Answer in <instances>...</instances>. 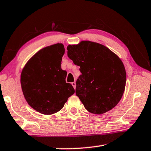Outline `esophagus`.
<instances>
[{"instance_id": "esophagus-1", "label": "esophagus", "mask_w": 151, "mask_h": 151, "mask_svg": "<svg viewBox=\"0 0 151 151\" xmlns=\"http://www.w3.org/2000/svg\"><path fill=\"white\" fill-rule=\"evenodd\" d=\"M71 84H72V85L74 87V88H76V83H75V82H73V83H72Z\"/></svg>"}]
</instances>
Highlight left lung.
Wrapping results in <instances>:
<instances>
[{
	"instance_id": "8db88e82",
	"label": "left lung",
	"mask_w": 151,
	"mask_h": 151,
	"mask_svg": "<svg viewBox=\"0 0 151 151\" xmlns=\"http://www.w3.org/2000/svg\"><path fill=\"white\" fill-rule=\"evenodd\" d=\"M67 50L68 58L80 66L76 94L85 108L97 114L113 109L126 85V71L118 56L105 46L88 40L68 45Z\"/></svg>"
}]
</instances>
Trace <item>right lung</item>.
<instances>
[{
    "label": "right lung",
    "mask_w": 151,
    "mask_h": 151,
    "mask_svg": "<svg viewBox=\"0 0 151 151\" xmlns=\"http://www.w3.org/2000/svg\"><path fill=\"white\" fill-rule=\"evenodd\" d=\"M64 54L63 44L48 46L36 53L22 69L20 83L24 98L40 113L59 111L75 93L72 85L66 83L67 73L60 67Z\"/></svg>",
    "instance_id": "add662e5"
}]
</instances>
